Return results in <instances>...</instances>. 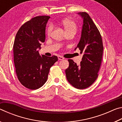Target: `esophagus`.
<instances>
[{
	"label": "esophagus",
	"instance_id": "esophagus-1",
	"mask_svg": "<svg viewBox=\"0 0 122 122\" xmlns=\"http://www.w3.org/2000/svg\"><path fill=\"white\" fill-rule=\"evenodd\" d=\"M58 59L60 60H62L64 59L63 57L62 56H58Z\"/></svg>",
	"mask_w": 122,
	"mask_h": 122
}]
</instances>
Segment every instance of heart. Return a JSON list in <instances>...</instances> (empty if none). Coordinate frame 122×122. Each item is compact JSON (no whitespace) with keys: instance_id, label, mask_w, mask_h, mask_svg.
Listing matches in <instances>:
<instances>
[{"instance_id":"1","label":"heart","mask_w":122,"mask_h":122,"mask_svg":"<svg viewBox=\"0 0 122 122\" xmlns=\"http://www.w3.org/2000/svg\"><path fill=\"white\" fill-rule=\"evenodd\" d=\"M62 25L63 26L64 28L67 32V33H69L73 32L76 33V30L77 29V26L76 25V22L74 21L73 20H69V19H65L62 22ZM53 30V25L50 24L48 26V28L47 29V33L48 35L51 34V32Z\"/></svg>"}]
</instances>
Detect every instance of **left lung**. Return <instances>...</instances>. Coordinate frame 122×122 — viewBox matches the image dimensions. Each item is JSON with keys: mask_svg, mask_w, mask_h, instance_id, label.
Wrapping results in <instances>:
<instances>
[{"mask_svg": "<svg viewBox=\"0 0 122 122\" xmlns=\"http://www.w3.org/2000/svg\"><path fill=\"white\" fill-rule=\"evenodd\" d=\"M83 19L81 36L77 47L83 54L78 66L73 60H68L69 66L66 69L68 81L78 89L90 86L98 77L102 62L103 46L102 36L92 18L86 12L78 13Z\"/></svg>", "mask_w": 122, "mask_h": 122, "instance_id": "8db88e82", "label": "left lung"}]
</instances>
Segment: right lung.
I'll use <instances>...</instances> for the list:
<instances>
[{"instance_id":"right-lung-1","label":"right lung","mask_w":122,"mask_h":122,"mask_svg":"<svg viewBox=\"0 0 122 122\" xmlns=\"http://www.w3.org/2000/svg\"><path fill=\"white\" fill-rule=\"evenodd\" d=\"M50 16H38L22 25L16 34L13 45L15 72L22 85L31 90L42 86L47 81L49 69L58 60L56 56L40 55L39 49L45 41L46 26Z\"/></svg>"}]
</instances>
